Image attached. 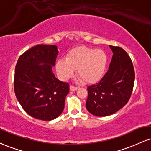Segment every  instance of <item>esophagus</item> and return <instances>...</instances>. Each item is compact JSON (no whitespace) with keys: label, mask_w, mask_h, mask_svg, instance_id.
Listing matches in <instances>:
<instances>
[{"label":"esophagus","mask_w":151,"mask_h":151,"mask_svg":"<svg viewBox=\"0 0 151 151\" xmlns=\"http://www.w3.org/2000/svg\"><path fill=\"white\" fill-rule=\"evenodd\" d=\"M70 91H74L77 90L78 88H77V87H76V86H72V85H70Z\"/></svg>","instance_id":"obj_1"}]
</instances>
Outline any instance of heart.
<instances>
[{"instance_id": "heart-1", "label": "heart", "mask_w": 151, "mask_h": 151, "mask_svg": "<svg viewBox=\"0 0 151 151\" xmlns=\"http://www.w3.org/2000/svg\"><path fill=\"white\" fill-rule=\"evenodd\" d=\"M108 65V56L102 50L77 47L69 51L66 59L57 62L56 69L63 79L70 78L77 69L78 75L88 83L99 81L104 75Z\"/></svg>"}]
</instances>
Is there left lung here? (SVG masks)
I'll return each instance as SVG.
<instances>
[{
  "mask_svg": "<svg viewBox=\"0 0 151 151\" xmlns=\"http://www.w3.org/2000/svg\"><path fill=\"white\" fill-rule=\"evenodd\" d=\"M110 47L113 55L108 72L99 83L87 88L86 109L98 117L120 110L128 103L134 88L135 73L130 57L120 47Z\"/></svg>",
  "mask_w": 151,
  "mask_h": 151,
  "instance_id": "1",
  "label": "left lung"
}]
</instances>
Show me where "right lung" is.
<instances>
[{"label": "right lung", "instance_id": "add662e5", "mask_svg": "<svg viewBox=\"0 0 151 151\" xmlns=\"http://www.w3.org/2000/svg\"><path fill=\"white\" fill-rule=\"evenodd\" d=\"M58 54L55 45H37L19 56L15 66L14 93L24 110L36 119L52 120L64 109L70 85L52 71Z\"/></svg>", "mask_w": 151, "mask_h": 151}]
</instances>
